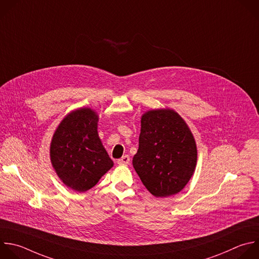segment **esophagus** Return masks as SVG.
<instances>
[{"instance_id":"esophagus-1","label":"esophagus","mask_w":259,"mask_h":259,"mask_svg":"<svg viewBox=\"0 0 259 259\" xmlns=\"http://www.w3.org/2000/svg\"><path fill=\"white\" fill-rule=\"evenodd\" d=\"M130 162V156L128 155V154H125V155H123L120 159H118V163L120 164V165H126V164H128Z\"/></svg>"}]
</instances>
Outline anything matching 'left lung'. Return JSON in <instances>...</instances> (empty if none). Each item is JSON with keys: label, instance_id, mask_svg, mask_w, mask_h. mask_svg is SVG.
<instances>
[{"label": "left lung", "instance_id": "8db88e82", "mask_svg": "<svg viewBox=\"0 0 259 259\" xmlns=\"http://www.w3.org/2000/svg\"><path fill=\"white\" fill-rule=\"evenodd\" d=\"M145 188L155 197L179 193L197 163L194 136L174 110H149L141 116L139 147L132 160Z\"/></svg>", "mask_w": 259, "mask_h": 259}]
</instances>
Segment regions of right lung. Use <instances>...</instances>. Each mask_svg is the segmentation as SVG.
Wrapping results in <instances>:
<instances>
[{"label":"right lung","mask_w":259,"mask_h":259,"mask_svg":"<svg viewBox=\"0 0 259 259\" xmlns=\"http://www.w3.org/2000/svg\"><path fill=\"white\" fill-rule=\"evenodd\" d=\"M99 115L91 108L67 114L50 146L52 165L60 180L77 192L93 188L114 165L98 132Z\"/></svg>","instance_id":"1"}]
</instances>
